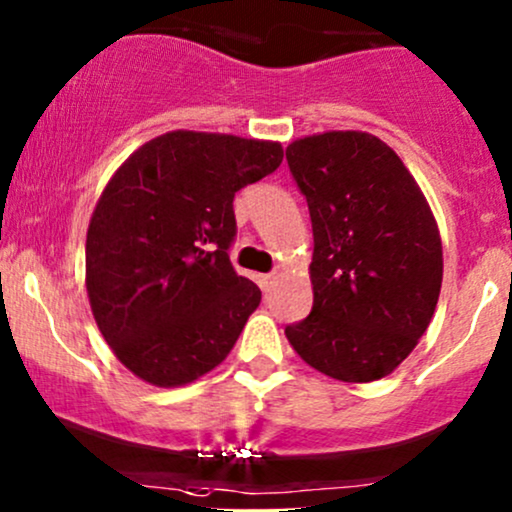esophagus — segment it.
<instances>
[{"label":"esophagus","mask_w":512,"mask_h":512,"mask_svg":"<svg viewBox=\"0 0 512 512\" xmlns=\"http://www.w3.org/2000/svg\"><path fill=\"white\" fill-rule=\"evenodd\" d=\"M279 279V272H269V274H260V286L265 294H269V291L274 289V284H277Z\"/></svg>","instance_id":"esophagus-1"}]
</instances>
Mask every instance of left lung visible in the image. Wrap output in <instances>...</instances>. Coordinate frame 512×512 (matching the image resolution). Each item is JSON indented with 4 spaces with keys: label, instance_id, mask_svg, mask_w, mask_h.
<instances>
[{
    "label": "left lung",
    "instance_id": "obj_1",
    "mask_svg": "<svg viewBox=\"0 0 512 512\" xmlns=\"http://www.w3.org/2000/svg\"><path fill=\"white\" fill-rule=\"evenodd\" d=\"M286 162L313 226V308L286 338L333 379H381L411 355L440 299L428 201L401 157L362 131L294 140Z\"/></svg>",
    "mask_w": 512,
    "mask_h": 512
}]
</instances>
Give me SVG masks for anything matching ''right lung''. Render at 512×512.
Instances as JSON below:
<instances>
[{
    "label": "right lung",
    "instance_id": "1",
    "mask_svg": "<svg viewBox=\"0 0 512 512\" xmlns=\"http://www.w3.org/2000/svg\"><path fill=\"white\" fill-rule=\"evenodd\" d=\"M279 143L170 131L116 170L87 230V294L123 367L182 386L228 357L262 291L230 265L235 192L282 165Z\"/></svg>",
    "mask_w": 512,
    "mask_h": 512
}]
</instances>
